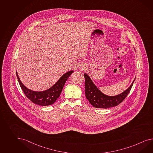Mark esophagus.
Here are the masks:
<instances>
[{"mask_svg":"<svg viewBox=\"0 0 153 153\" xmlns=\"http://www.w3.org/2000/svg\"><path fill=\"white\" fill-rule=\"evenodd\" d=\"M80 69H82V70H84L85 69V67H84V65H82V67H80Z\"/></svg>","mask_w":153,"mask_h":153,"instance_id":"1","label":"esophagus"}]
</instances>
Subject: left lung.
<instances>
[{
	"label": "left lung",
	"instance_id": "1",
	"mask_svg": "<svg viewBox=\"0 0 153 153\" xmlns=\"http://www.w3.org/2000/svg\"><path fill=\"white\" fill-rule=\"evenodd\" d=\"M85 81V92L86 99L89 100L91 105L97 108H108L113 107L120 104L127 97L133 86L135 79L131 85L124 92L115 96H108L103 94L99 90L91 80L90 77L84 74Z\"/></svg>",
	"mask_w": 153,
	"mask_h": 153
}]
</instances>
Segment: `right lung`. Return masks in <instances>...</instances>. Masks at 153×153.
Masks as SVG:
<instances>
[{
	"label": "right lung",
	"mask_w": 153,
	"mask_h": 153,
	"mask_svg": "<svg viewBox=\"0 0 153 153\" xmlns=\"http://www.w3.org/2000/svg\"><path fill=\"white\" fill-rule=\"evenodd\" d=\"M74 72L71 71L66 73L59 79V80L49 89L43 91H35L27 89L20 81L17 72L16 75L20 86L23 91L24 93L33 103L41 106L50 105L54 104L59 98L63 90V87L68 78Z\"/></svg>",
	"instance_id": "obj_1"
}]
</instances>
